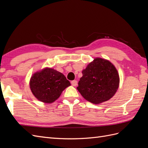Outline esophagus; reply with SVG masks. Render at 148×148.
Segmentation results:
<instances>
[{
	"instance_id": "esophagus-1",
	"label": "esophagus",
	"mask_w": 148,
	"mask_h": 148,
	"mask_svg": "<svg viewBox=\"0 0 148 148\" xmlns=\"http://www.w3.org/2000/svg\"><path fill=\"white\" fill-rule=\"evenodd\" d=\"M71 84L73 85V86H76L77 85V84H78V82H77V80H73V81H71Z\"/></svg>"
}]
</instances>
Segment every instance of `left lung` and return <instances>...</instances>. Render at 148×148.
Segmentation results:
<instances>
[{
  "label": "left lung",
  "mask_w": 148,
  "mask_h": 148,
  "mask_svg": "<svg viewBox=\"0 0 148 148\" xmlns=\"http://www.w3.org/2000/svg\"><path fill=\"white\" fill-rule=\"evenodd\" d=\"M82 73L77 89L86 101L101 104L109 100L117 92L119 75L109 60L96 57L83 70Z\"/></svg>",
  "instance_id": "1"
}]
</instances>
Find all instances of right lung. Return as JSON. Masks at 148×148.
I'll return each mask as SVG.
<instances>
[{
	"mask_svg": "<svg viewBox=\"0 0 148 148\" xmlns=\"http://www.w3.org/2000/svg\"><path fill=\"white\" fill-rule=\"evenodd\" d=\"M70 85L64 74L49 67L33 73L29 81L33 95L38 100L46 104L56 101Z\"/></svg>",
	"mask_w": 148,
	"mask_h": 148,
	"instance_id": "right-lung-1",
	"label": "right lung"
}]
</instances>
